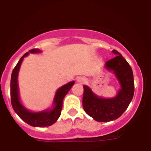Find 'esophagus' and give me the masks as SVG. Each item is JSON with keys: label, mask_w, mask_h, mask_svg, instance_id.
Wrapping results in <instances>:
<instances>
[{"label": "esophagus", "mask_w": 151, "mask_h": 151, "mask_svg": "<svg viewBox=\"0 0 151 151\" xmlns=\"http://www.w3.org/2000/svg\"><path fill=\"white\" fill-rule=\"evenodd\" d=\"M77 81L79 83H80V84H84V83L86 82V79L84 77H79L78 78Z\"/></svg>", "instance_id": "1"}]
</instances>
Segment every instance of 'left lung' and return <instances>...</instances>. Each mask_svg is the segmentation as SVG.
Instances as JSON below:
<instances>
[{
  "mask_svg": "<svg viewBox=\"0 0 151 151\" xmlns=\"http://www.w3.org/2000/svg\"><path fill=\"white\" fill-rule=\"evenodd\" d=\"M116 56L106 63V67L114 71L120 81L121 89L117 96L112 99L98 97L88 86H84L82 105L88 115L99 122H109L117 119L128 108L134 94V81L131 66L119 52Z\"/></svg>",
  "mask_w": 151,
  "mask_h": 151,
  "instance_id": "obj_1",
  "label": "left lung"
}]
</instances>
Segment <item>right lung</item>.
I'll use <instances>...</instances> for the list:
<instances>
[{"label":"right lung","mask_w":151,"mask_h":151,"mask_svg":"<svg viewBox=\"0 0 151 151\" xmlns=\"http://www.w3.org/2000/svg\"><path fill=\"white\" fill-rule=\"evenodd\" d=\"M40 50L37 49H32L29 51L30 53L40 52ZM29 52H26L23 56L20 58L18 64L13 69L10 79V99L11 104L13 110L18 115V116L25 121L29 125L35 126V127H45L52 125L56 122L61 114L62 109V101L64 97L66 96L68 91H70L72 86L74 85V81L65 84L57 91L55 95V108L52 111H44L39 113H32L24 108L20 103L18 96V74L22 60L25 57L28 55Z\"/></svg>","instance_id":"right-lung-1"}]
</instances>
